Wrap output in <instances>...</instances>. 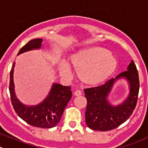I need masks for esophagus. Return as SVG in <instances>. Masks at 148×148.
Instances as JSON below:
<instances>
[{"mask_svg": "<svg viewBox=\"0 0 148 148\" xmlns=\"http://www.w3.org/2000/svg\"><path fill=\"white\" fill-rule=\"evenodd\" d=\"M74 95L77 96H80V95H82V92H81L80 90H77L74 92Z\"/></svg>", "mask_w": 148, "mask_h": 148, "instance_id": "1", "label": "esophagus"}]
</instances>
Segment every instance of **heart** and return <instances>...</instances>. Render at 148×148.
<instances>
[{
    "instance_id": "heart-1",
    "label": "heart",
    "mask_w": 148,
    "mask_h": 148,
    "mask_svg": "<svg viewBox=\"0 0 148 148\" xmlns=\"http://www.w3.org/2000/svg\"><path fill=\"white\" fill-rule=\"evenodd\" d=\"M67 64L60 63L58 66L59 72L63 77H69V67H71L77 70V76L82 82L96 85L112 74L117 60L110 51L101 47H91L71 54L67 59Z\"/></svg>"
}]
</instances>
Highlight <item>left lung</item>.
Here are the masks:
<instances>
[{"label":"left lung","instance_id":"8db88e82","mask_svg":"<svg viewBox=\"0 0 148 148\" xmlns=\"http://www.w3.org/2000/svg\"><path fill=\"white\" fill-rule=\"evenodd\" d=\"M125 77L130 85L128 99L120 106L114 107L107 101V96L113 84L118 78ZM139 90V74L136 65L132 60L128 70L110 79L103 85L84 89L87 99L85 123L92 130L106 132L114 129L129 118L133 113Z\"/></svg>","mask_w":148,"mask_h":148}]
</instances>
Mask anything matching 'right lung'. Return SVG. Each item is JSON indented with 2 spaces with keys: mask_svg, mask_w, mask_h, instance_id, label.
<instances>
[{
  "mask_svg": "<svg viewBox=\"0 0 148 148\" xmlns=\"http://www.w3.org/2000/svg\"><path fill=\"white\" fill-rule=\"evenodd\" d=\"M42 41L41 38L30 40L20 49L18 55L26 51L38 49L41 47ZM14 64L15 63H14L10 71L9 93L12 106L17 115L27 124L34 127L50 128L56 126L60 122L63 111L72 96L71 87L53 84L49 96L44 101L34 107L25 106L16 99L14 93L13 82Z\"/></svg>",
  "mask_w": 148,
  "mask_h": 148,
  "instance_id": "1",
  "label": "right lung"
}]
</instances>
